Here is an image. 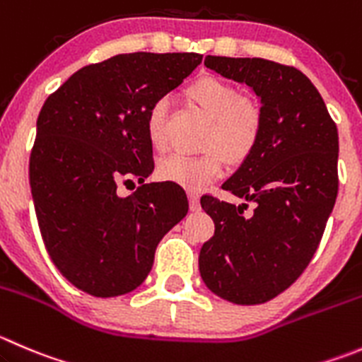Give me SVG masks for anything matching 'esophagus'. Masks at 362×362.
<instances>
[{"instance_id":"1","label":"esophagus","mask_w":362,"mask_h":362,"mask_svg":"<svg viewBox=\"0 0 362 362\" xmlns=\"http://www.w3.org/2000/svg\"><path fill=\"white\" fill-rule=\"evenodd\" d=\"M189 205L191 210H199V194L194 191H189Z\"/></svg>"}]
</instances>
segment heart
I'll return each mask as SVG.
<instances>
[{"label": "heart", "instance_id": "1", "mask_svg": "<svg viewBox=\"0 0 362 362\" xmlns=\"http://www.w3.org/2000/svg\"><path fill=\"white\" fill-rule=\"evenodd\" d=\"M185 97L212 120L202 156H168L160 159L157 173L191 191L205 187L224 170V160L238 166L255 152L263 131V111L255 99L238 97L237 88L216 76L196 79L185 88ZM168 100L159 99L146 115V134L156 150L166 146Z\"/></svg>", "mask_w": 362, "mask_h": 362}]
</instances>
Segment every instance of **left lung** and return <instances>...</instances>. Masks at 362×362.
<instances>
[{
    "label": "left lung",
    "mask_w": 362,
    "mask_h": 362,
    "mask_svg": "<svg viewBox=\"0 0 362 362\" xmlns=\"http://www.w3.org/2000/svg\"><path fill=\"white\" fill-rule=\"evenodd\" d=\"M206 69L247 84L259 99L263 131L255 152L223 184L255 203L203 196L216 231L199 251L210 292L251 306L274 299L304 272L338 196V129L315 84L296 66L263 58L206 56Z\"/></svg>",
    "instance_id": "1"
}]
</instances>
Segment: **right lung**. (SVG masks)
Masks as SVG:
<instances>
[{
	"instance_id": "add662e5",
	"label": "right lung",
	"mask_w": 362,
	"mask_h": 362,
	"mask_svg": "<svg viewBox=\"0 0 362 362\" xmlns=\"http://www.w3.org/2000/svg\"><path fill=\"white\" fill-rule=\"evenodd\" d=\"M196 52H129L83 66L42 106L30 157L38 228L76 288L117 297L138 288L160 238L187 214L173 182L153 171L146 115L202 63ZM138 177L131 197L117 182ZM127 183V182H126Z\"/></svg>"
}]
</instances>
